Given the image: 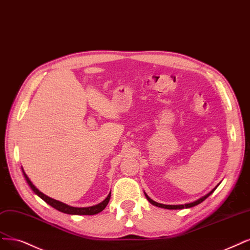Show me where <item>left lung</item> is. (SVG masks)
I'll use <instances>...</instances> for the list:
<instances>
[{
  "mask_svg": "<svg viewBox=\"0 0 250 250\" xmlns=\"http://www.w3.org/2000/svg\"><path fill=\"white\" fill-rule=\"evenodd\" d=\"M218 186V185H217ZM217 186L215 187L212 191H210L208 194H206L205 196H203V197H201L200 200H197V201H195V202H193V203H189V204H185V205H163V204H159V203H156V202H154L153 200H151L150 197L147 195V193H145V195H146V197H147V200L152 204V205H154V206H156V207H159V208H165V209H169V210H177V209H184V208H191V207H194V206H196V205H199V204H201L202 202H204L206 199H207V197L210 195V194H212V192H214V190L215 189L217 188Z\"/></svg>",
  "mask_w": 250,
  "mask_h": 250,
  "instance_id": "left-lung-1",
  "label": "left lung"
}]
</instances>
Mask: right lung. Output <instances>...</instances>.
I'll return each instance as SVG.
<instances>
[{
    "instance_id": "1",
    "label": "right lung",
    "mask_w": 250,
    "mask_h": 250,
    "mask_svg": "<svg viewBox=\"0 0 250 250\" xmlns=\"http://www.w3.org/2000/svg\"><path fill=\"white\" fill-rule=\"evenodd\" d=\"M22 174H23V176L25 178V181H27V183L32 188V190L34 192H35L39 197H41V199L44 201L46 204L51 206V207L55 208L56 210H58L60 212H63V213H66V214H71V215H94V214H97V213L101 212L102 210H104V208L107 206V204L109 202V199H110V193H109L104 201L101 202L98 205L92 206V207H85V208L71 207V206H68V205H66V204H64L62 202L56 201L54 199H51V197H49V196H47L45 194H43L41 191L38 190V189L35 186L33 185V183L30 181L28 176L25 175L23 169H22Z\"/></svg>"
}]
</instances>
